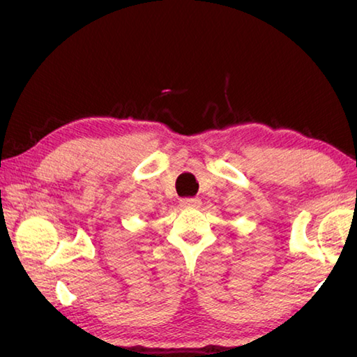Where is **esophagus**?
<instances>
[{
    "mask_svg": "<svg viewBox=\"0 0 357 357\" xmlns=\"http://www.w3.org/2000/svg\"><path fill=\"white\" fill-rule=\"evenodd\" d=\"M181 206L197 208V206H200V200H198V198H183V200H181Z\"/></svg>",
    "mask_w": 357,
    "mask_h": 357,
    "instance_id": "1",
    "label": "esophagus"
}]
</instances>
